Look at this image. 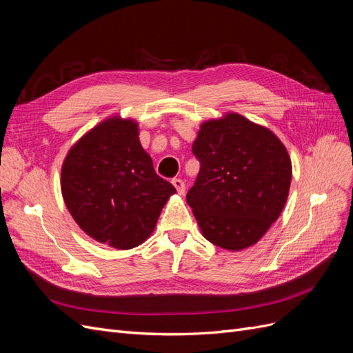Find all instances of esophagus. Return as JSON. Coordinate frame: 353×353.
I'll use <instances>...</instances> for the list:
<instances>
[{
  "label": "esophagus",
  "instance_id": "esophagus-1",
  "mask_svg": "<svg viewBox=\"0 0 353 353\" xmlns=\"http://www.w3.org/2000/svg\"><path fill=\"white\" fill-rule=\"evenodd\" d=\"M172 184H174V187L176 188L178 194H184V193H185V183H184L183 179L174 178V179H172Z\"/></svg>",
  "mask_w": 353,
  "mask_h": 353
}]
</instances>
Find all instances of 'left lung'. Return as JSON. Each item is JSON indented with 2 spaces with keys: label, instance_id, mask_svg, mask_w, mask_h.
Listing matches in <instances>:
<instances>
[{
  "label": "left lung",
  "instance_id": "obj_1",
  "mask_svg": "<svg viewBox=\"0 0 353 353\" xmlns=\"http://www.w3.org/2000/svg\"><path fill=\"white\" fill-rule=\"evenodd\" d=\"M193 154L200 162L187 203L206 240L241 250L279 219L292 183V160L279 137L241 114L200 126Z\"/></svg>",
  "mask_w": 353,
  "mask_h": 353
}]
</instances>
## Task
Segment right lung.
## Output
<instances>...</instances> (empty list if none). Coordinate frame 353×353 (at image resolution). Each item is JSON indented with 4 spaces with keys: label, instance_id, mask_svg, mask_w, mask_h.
<instances>
[{
    "label": "right lung",
    "instance_id": "obj_1",
    "mask_svg": "<svg viewBox=\"0 0 353 353\" xmlns=\"http://www.w3.org/2000/svg\"><path fill=\"white\" fill-rule=\"evenodd\" d=\"M175 191L154 172L137 122L117 116L85 134L61 168V194L73 219L94 240L121 250L148 239Z\"/></svg>",
    "mask_w": 353,
    "mask_h": 353
}]
</instances>
